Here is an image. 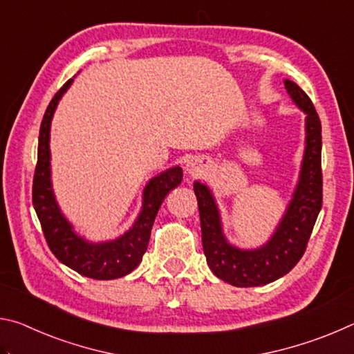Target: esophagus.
Returning <instances> with one entry per match:
<instances>
[{
	"label": "esophagus",
	"instance_id": "obj_1",
	"mask_svg": "<svg viewBox=\"0 0 354 354\" xmlns=\"http://www.w3.org/2000/svg\"><path fill=\"white\" fill-rule=\"evenodd\" d=\"M185 169H187V171L190 173L192 176H196V175H200L201 173V165L198 164V162H187V165H185Z\"/></svg>",
	"mask_w": 354,
	"mask_h": 354
}]
</instances>
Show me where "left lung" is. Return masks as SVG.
I'll list each match as a JSON object with an SVG mask.
<instances>
[{
    "mask_svg": "<svg viewBox=\"0 0 354 354\" xmlns=\"http://www.w3.org/2000/svg\"><path fill=\"white\" fill-rule=\"evenodd\" d=\"M286 88L306 113V149L295 194L277 232L263 247L242 251L227 243L221 232L220 215L212 194L196 181L203 250L215 277L236 287H254L277 281L289 273L306 251L323 201L322 123L313 101L293 81Z\"/></svg>",
    "mask_w": 354,
    "mask_h": 354,
    "instance_id": "left-lung-1",
    "label": "left lung"
}]
</instances>
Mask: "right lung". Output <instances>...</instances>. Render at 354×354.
<instances>
[{
	"label": "right lung",
	"mask_w": 354,
	"mask_h": 354,
	"mask_svg": "<svg viewBox=\"0 0 354 354\" xmlns=\"http://www.w3.org/2000/svg\"><path fill=\"white\" fill-rule=\"evenodd\" d=\"M73 80H68L59 88L48 104L44 120L40 124L37 165L32 181V205L37 214L48 247L59 261L73 268L82 277L92 279H115L128 274L139 266L149 242V234L156 215L164 198L171 189L178 187L183 181L181 167L160 173L147 184L143 190V207L136 223L124 236L112 242L88 243L76 236L71 230L55 200L50 175V127L53 113L59 100L70 87Z\"/></svg>",
	"instance_id": "1"
}]
</instances>
